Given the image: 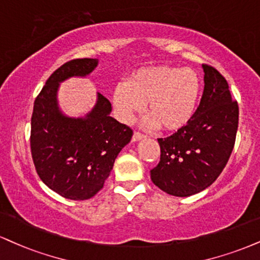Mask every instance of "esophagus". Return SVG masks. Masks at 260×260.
<instances>
[{
	"instance_id": "34e87169",
	"label": "esophagus",
	"mask_w": 260,
	"mask_h": 260,
	"mask_svg": "<svg viewBox=\"0 0 260 260\" xmlns=\"http://www.w3.org/2000/svg\"><path fill=\"white\" fill-rule=\"evenodd\" d=\"M143 138H145V136H144V134L139 133V132H134V133H133V137H132L133 142H138V140L143 139Z\"/></svg>"
}]
</instances>
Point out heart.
<instances>
[{"label":"heart","instance_id":"1","mask_svg":"<svg viewBox=\"0 0 260 260\" xmlns=\"http://www.w3.org/2000/svg\"><path fill=\"white\" fill-rule=\"evenodd\" d=\"M200 93L201 81L196 71L161 65L134 71L127 83L115 87L112 100L121 120L131 121L145 103L146 126L177 131L192 118Z\"/></svg>","mask_w":260,"mask_h":260}]
</instances>
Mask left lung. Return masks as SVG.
I'll return each instance as SVG.
<instances>
[{
    "mask_svg": "<svg viewBox=\"0 0 260 260\" xmlns=\"http://www.w3.org/2000/svg\"><path fill=\"white\" fill-rule=\"evenodd\" d=\"M205 88L189 123L158 138L160 162L150 171L152 183L178 198L195 195L214 183L235 145L239 105L217 69L202 64Z\"/></svg>",
    "mask_w": 260,
    "mask_h": 260,
    "instance_id": "obj_1",
    "label": "left lung"
}]
</instances>
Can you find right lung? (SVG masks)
<instances>
[{
    "instance_id": "1",
    "label": "right lung",
    "mask_w": 260,
    "mask_h": 260,
    "mask_svg": "<svg viewBox=\"0 0 260 260\" xmlns=\"http://www.w3.org/2000/svg\"><path fill=\"white\" fill-rule=\"evenodd\" d=\"M98 59H74L47 80L34 103L30 146L41 180L65 199L88 200L104 186L118 152L133 131L110 116L111 103L98 93L94 108L84 117L65 116L58 106L59 83L84 77Z\"/></svg>"
}]
</instances>
